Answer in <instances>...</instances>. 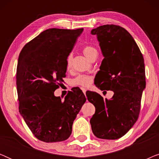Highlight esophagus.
<instances>
[{"instance_id":"obj_1","label":"esophagus","mask_w":159,"mask_h":159,"mask_svg":"<svg viewBox=\"0 0 159 159\" xmlns=\"http://www.w3.org/2000/svg\"><path fill=\"white\" fill-rule=\"evenodd\" d=\"M81 90H82V92L84 93V94H85V93H86V91H87L86 89H85V88H81Z\"/></svg>"}]
</instances>
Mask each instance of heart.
Here are the masks:
<instances>
[{"mask_svg":"<svg viewBox=\"0 0 159 159\" xmlns=\"http://www.w3.org/2000/svg\"><path fill=\"white\" fill-rule=\"evenodd\" d=\"M83 53L88 57L89 59H90L91 57L94 55L95 53H97V50L92 45H86L82 49ZM71 60H72V55L69 54L68 57L66 58V69H70L71 67ZM93 82V77L90 75H79L77 77H75L74 79L71 80V84L72 85H77L82 87H88L90 85V84Z\"/></svg>","mask_w":159,"mask_h":159,"instance_id":"b5f03b06","label":"heart"}]
</instances>
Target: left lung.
Returning a JSON list of instances; mask_svg holds the SVG:
<instances>
[{"mask_svg":"<svg viewBox=\"0 0 159 159\" xmlns=\"http://www.w3.org/2000/svg\"><path fill=\"white\" fill-rule=\"evenodd\" d=\"M91 34L97 35L104 57L95 75V85L114 93L110 100L95 92L86 93L88 101L95 107L91 128L97 138L116 140L138 119L145 88L144 58L131 34L120 26H100Z\"/></svg>","mask_w":159,"mask_h":159,"instance_id":"obj_1","label":"left lung"}]
</instances>
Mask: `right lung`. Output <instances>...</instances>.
I'll return each mask as SVG.
<instances>
[{
    "instance_id": "right-lung-1",
    "label": "right lung",
    "mask_w": 159,
    "mask_h": 159,
    "mask_svg": "<svg viewBox=\"0 0 159 159\" xmlns=\"http://www.w3.org/2000/svg\"><path fill=\"white\" fill-rule=\"evenodd\" d=\"M83 28L45 30L27 43L19 54L16 69L19 109L32 134L45 143L69 138L74 121L85 103L81 90L61 101L54 95L66 77V58Z\"/></svg>"
}]
</instances>
